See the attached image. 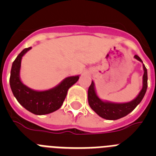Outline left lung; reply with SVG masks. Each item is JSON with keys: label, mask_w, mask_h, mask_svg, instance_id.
<instances>
[{"label": "left lung", "mask_w": 156, "mask_h": 156, "mask_svg": "<svg viewBox=\"0 0 156 156\" xmlns=\"http://www.w3.org/2000/svg\"><path fill=\"white\" fill-rule=\"evenodd\" d=\"M134 58L138 60L143 64L142 60L137 55H134ZM143 69H144V75L142 78V88L137 95V97L129 102L117 103L101 99L98 96L94 83L92 80L91 84L88 89L87 94L88 103L92 110L94 111L99 116L103 119H108V120L119 119L126 116L129 112H131L140 104L145 94L147 87H148V73H147V69L144 64H143Z\"/></svg>", "instance_id": "obj_1"}]
</instances>
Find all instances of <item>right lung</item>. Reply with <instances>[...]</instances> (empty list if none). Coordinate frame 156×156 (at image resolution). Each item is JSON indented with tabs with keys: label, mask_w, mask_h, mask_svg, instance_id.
Listing matches in <instances>:
<instances>
[{
	"label": "right lung",
	"mask_w": 156,
	"mask_h": 156,
	"mask_svg": "<svg viewBox=\"0 0 156 156\" xmlns=\"http://www.w3.org/2000/svg\"><path fill=\"white\" fill-rule=\"evenodd\" d=\"M25 48L13 62L11 69L10 87L19 103L35 115H46L59 109L67 94V91L78 81L80 75L68 76L57 86L45 90H37L25 85L20 78L21 62L23 55L31 49Z\"/></svg>",
	"instance_id": "right-lung-1"
}]
</instances>
